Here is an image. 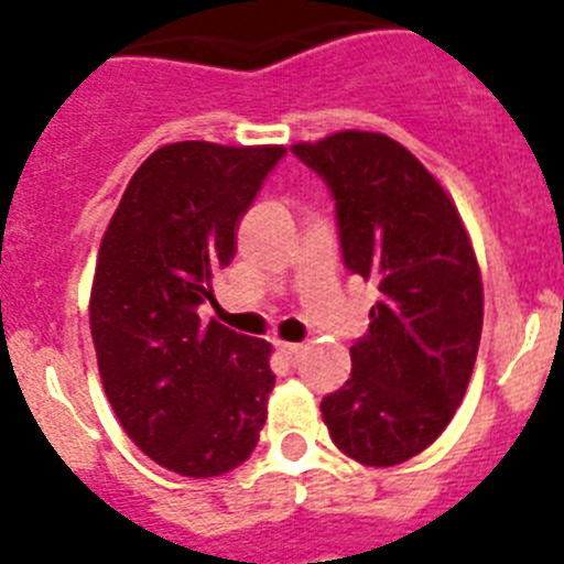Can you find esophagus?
<instances>
[{
	"label": "esophagus",
	"mask_w": 564,
	"mask_h": 564,
	"mask_svg": "<svg viewBox=\"0 0 564 564\" xmlns=\"http://www.w3.org/2000/svg\"><path fill=\"white\" fill-rule=\"evenodd\" d=\"M276 350L285 356V361H296L299 352H302V344H293V341H276Z\"/></svg>",
	"instance_id": "obj_1"
}]
</instances>
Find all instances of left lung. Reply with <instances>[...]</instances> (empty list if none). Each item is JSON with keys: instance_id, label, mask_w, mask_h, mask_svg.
<instances>
[{"instance_id": "1", "label": "left lung", "mask_w": 564, "mask_h": 564, "mask_svg": "<svg viewBox=\"0 0 564 564\" xmlns=\"http://www.w3.org/2000/svg\"><path fill=\"white\" fill-rule=\"evenodd\" d=\"M291 152L330 188L347 271L378 291L322 417L347 457L395 466L432 446L466 395L482 330L475 248L449 194L387 134L347 129Z\"/></svg>"}]
</instances>
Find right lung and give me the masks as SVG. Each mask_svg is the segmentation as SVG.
Wrapping results in <instances>:
<instances>
[{"instance_id":"add662e5","label":"right lung","mask_w":564,"mask_h":564,"mask_svg":"<svg viewBox=\"0 0 564 564\" xmlns=\"http://www.w3.org/2000/svg\"><path fill=\"white\" fill-rule=\"evenodd\" d=\"M285 147L181 141L132 174L101 239L89 330L115 415L143 455L183 477L226 475L265 426L271 344L203 325L239 220Z\"/></svg>"}]
</instances>
